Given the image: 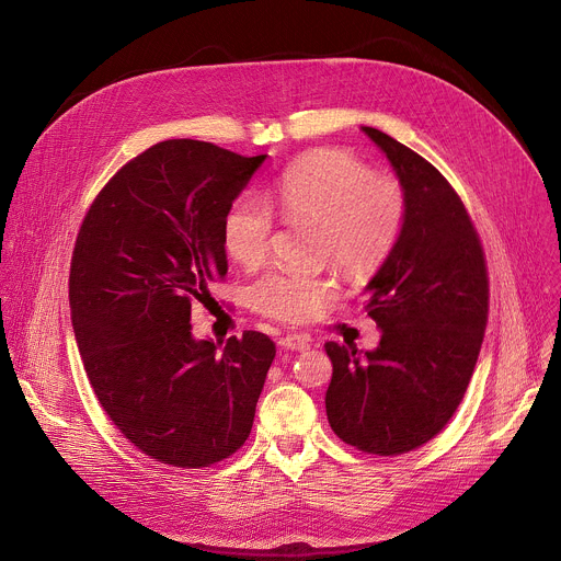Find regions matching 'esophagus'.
<instances>
[{"label": "esophagus", "mask_w": 561, "mask_h": 561, "mask_svg": "<svg viewBox=\"0 0 561 561\" xmlns=\"http://www.w3.org/2000/svg\"><path fill=\"white\" fill-rule=\"evenodd\" d=\"M277 344L286 351H308L310 348V340L304 335H286V337H279Z\"/></svg>", "instance_id": "esophagus-1"}]
</instances>
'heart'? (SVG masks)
<instances>
[{
	"instance_id": "heart-1",
	"label": "heart",
	"mask_w": 561,
	"mask_h": 561,
	"mask_svg": "<svg viewBox=\"0 0 561 561\" xmlns=\"http://www.w3.org/2000/svg\"><path fill=\"white\" fill-rule=\"evenodd\" d=\"M271 199L290 219L322 224V249L353 275L377 271L392 253L407 219V199L397 182L373 171L344 150H312L277 180ZM271 206L239 195L226 210L221 237L226 253L242 266L266 260L273 234ZM253 306L282 322H306L337 295L329 277L275 271L253 286Z\"/></svg>"
}]
</instances>
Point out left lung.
Wrapping results in <instances>:
<instances>
[{"label":"left lung","instance_id":"obj_1","mask_svg":"<svg viewBox=\"0 0 561 561\" xmlns=\"http://www.w3.org/2000/svg\"><path fill=\"white\" fill-rule=\"evenodd\" d=\"M362 130L390 162L407 219L366 284L377 348L327 344V415L342 442L399 455L433 439L463 399L484 340L489 277L479 237L444 175L390 135Z\"/></svg>","mask_w":561,"mask_h":561}]
</instances>
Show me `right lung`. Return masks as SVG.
Wrapping results in <instances>:
<instances>
[{"label": "right lung", "instance_id": "right-lung-1", "mask_svg": "<svg viewBox=\"0 0 561 561\" xmlns=\"http://www.w3.org/2000/svg\"><path fill=\"white\" fill-rule=\"evenodd\" d=\"M268 154L167 139L98 195L70 262V319L106 415L154 461L204 468L247 442L275 359L257 331L197 340L193 301L226 275L221 224Z\"/></svg>", "mask_w": 561, "mask_h": 561}]
</instances>
